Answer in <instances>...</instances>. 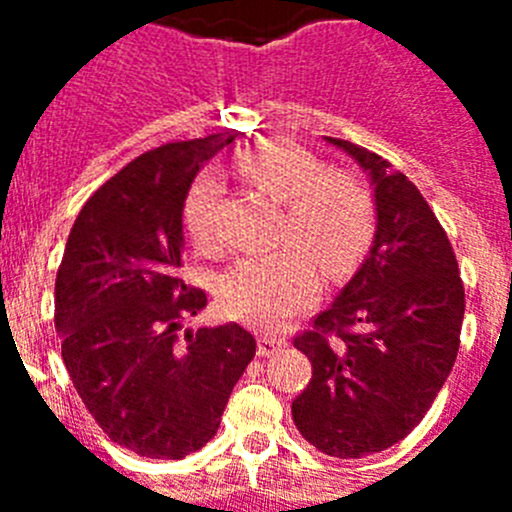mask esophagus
<instances>
[{
	"instance_id": "obj_1",
	"label": "esophagus",
	"mask_w": 512,
	"mask_h": 512,
	"mask_svg": "<svg viewBox=\"0 0 512 512\" xmlns=\"http://www.w3.org/2000/svg\"><path fill=\"white\" fill-rule=\"evenodd\" d=\"M282 346H284V338L274 336V333H261L259 336V356L277 354Z\"/></svg>"
}]
</instances>
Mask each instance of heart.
Wrapping results in <instances>:
<instances>
[{"label": "heart", "instance_id": "obj_1", "mask_svg": "<svg viewBox=\"0 0 512 512\" xmlns=\"http://www.w3.org/2000/svg\"><path fill=\"white\" fill-rule=\"evenodd\" d=\"M241 171L261 192L284 205L277 251L246 253L220 279V305L233 318L259 328H282L310 307L320 292V261L330 277H341L372 238V202L346 174H325L318 158L292 140H261L241 156ZM223 182L205 171L189 189L184 225L194 246L217 251V205Z\"/></svg>", "mask_w": 512, "mask_h": 512}]
</instances>
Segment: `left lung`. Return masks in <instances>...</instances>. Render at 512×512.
<instances>
[{
	"instance_id": "obj_1",
	"label": "left lung",
	"mask_w": 512,
	"mask_h": 512,
	"mask_svg": "<svg viewBox=\"0 0 512 512\" xmlns=\"http://www.w3.org/2000/svg\"><path fill=\"white\" fill-rule=\"evenodd\" d=\"M325 143L369 176L377 230L336 302L295 338L312 379L292 420L323 454L361 459L408 436L441 392L459 351L464 284L449 235L408 176L351 140Z\"/></svg>"
}]
</instances>
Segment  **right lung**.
<instances>
[{"mask_svg": "<svg viewBox=\"0 0 512 512\" xmlns=\"http://www.w3.org/2000/svg\"><path fill=\"white\" fill-rule=\"evenodd\" d=\"M233 133L166 143L81 207L56 274V330L76 392L107 436L148 459H184L220 428L256 354L238 323L182 330L207 305L179 277L194 176Z\"/></svg>", "mask_w": 512, "mask_h": 512, "instance_id": "add662e5", "label": "right lung"}]
</instances>
